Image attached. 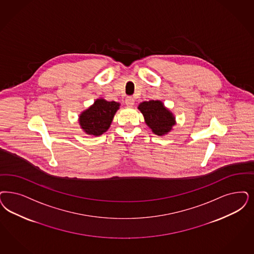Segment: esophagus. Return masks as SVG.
<instances>
[{"label": "esophagus", "instance_id": "1", "mask_svg": "<svg viewBox=\"0 0 254 254\" xmlns=\"http://www.w3.org/2000/svg\"><path fill=\"white\" fill-rule=\"evenodd\" d=\"M125 103H126V105L127 106V107H132V106H134L135 100H134V98L131 97V96H127L126 98V100H125Z\"/></svg>", "mask_w": 254, "mask_h": 254}]
</instances>
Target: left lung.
<instances>
[{
    "label": "left lung",
    "mask_w": 254,
    "mask_h": 254,
    "mask_svg": "<svg viewBox=\"0 0 254 254\" xmlns=\"http://www.w3.org/2000/svg\"><path fill=\"white\" fill-rule=\"evenodd\" d=\"M138 109L149 128L158 136H165L176 125L175 115L160 100L143 101L139 104Z\"/></svg>",
    "instance_id": "left-lung-1"
}]
</instances>
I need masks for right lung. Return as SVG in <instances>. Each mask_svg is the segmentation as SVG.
I'll return each instance as SVG.
<instances>
[{
  "instance_id": "right-lung-1",
  "label": "right lung",
  "mask_w": 254,
  "mask_h": 254,
  "mask_svg": "<svg viewBox=\"0 0 254 254\" xmlns=\"http://www.w3.org/2000/svg\"><path fill=\"white\" fill-rule=\"evenodd\" d=\"M120 103L108 101L102 97L96 98L93 105L79 115L80 128L85 134L97 137L104 134L111 127Z\"/></svg>"
}]
</instances>
